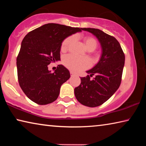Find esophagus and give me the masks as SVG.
<instances>
[{
	"label": "esophagus",
	"instance_id": "esophagus-1",
	"mask_svg": "<svg viewBox=\"0 0 146 146\" xmlns=\"http://www.w3.org/2000/svg\"><path fill=\"white\" fill-rule=\"evenodd\" d=\"M70 75H71V76H73L75 75V74L73 72V71H70Z\"/></svg>",
	"mask_w": 146,
	"mask_h": 146
}]
</instances>
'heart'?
I'll return each mask as SVG.
<instances>
[{"label":"heart","mask_w":146,"mask_h":146,"mask_svg":"<svg viewBox=\"0 0 146 146\" xmlns=\"http://www.w3.org/2000/svg\"><path fill=\"white\" fill-rule=\"evenodd\" d=\"M73 36H68L62 41L60 46V50L65 52L68 50L69 47L73 42ZM85 45L89 51H94L97 48L98 42L95 38L91 36H86L84 38ZM64 66L69 70L78 72L84 70L91 66V61L88 58H80L73 55H66L62 59Z\"/></svg>","instance_id":"heart-1"}]
</instances>
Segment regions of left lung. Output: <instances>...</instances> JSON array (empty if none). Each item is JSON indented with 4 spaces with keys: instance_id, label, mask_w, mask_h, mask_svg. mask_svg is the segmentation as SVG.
I'll return each mask as SVG.
<instances>
[{
    "instance_id": "obj_1",
    "label": "left lung",
    "mask_w": 146,
    "mask_h": 146,
    "mask_svg": "<svg viewBox=\"0 0 146 146\" xmlns=\"http://www.w3.org/2000/svg\"><path fill=\"white\" fill-rule=\"evenodd\" d=\"M97 36L102 48L100 60L87 71L90 75L80 77L81 83L75 88L77 100L88 107L103 104L115 93L120 85L125 55L120 43L114 36L95 28H82ZM96 75L93 80L91 76Z\"/></svg>"
}]
</instances>
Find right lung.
<instances>
[{"mask_svg": "<svg viewBox=\"0 0 146 146\" xmlns=\"http://www.w3.org/2000/svg\"><path fill=\"white\" fill-rule=\"evenodd\" d=\"M82 28L49 23L26 35L17 57L19 85L29 99L39 105L55 101L62 84L70 77V71L58 65L52 73L48 65L60 60V46L71 35Z\"/></svg>", "mask_w": 146, "mask_h": 146, "instance_id": "right-lung-1", "label": "right lung"}]
</instances>
